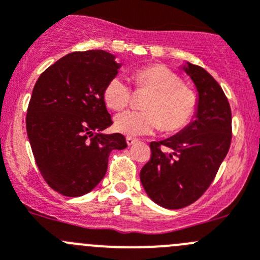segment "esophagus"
Returning <instances> with one entry per match:
<instances>
[{
	"label": "esophagus",
	"instance_id": "34e87169",
	"mask_svg": "<svg viewBox=\"0 0 260 260\" xmlns=\"http://www.w3.org/2000/svg\"><path fill=\"white\" fill-rule=\"evenodd\" d=\"M137 142L138 140L135 139V138H130V137L126 138V143H127V145H133V144H135Z\"/></svg>",
	"mask_w": 260,
	"mask_h": 260
}]
</instances>
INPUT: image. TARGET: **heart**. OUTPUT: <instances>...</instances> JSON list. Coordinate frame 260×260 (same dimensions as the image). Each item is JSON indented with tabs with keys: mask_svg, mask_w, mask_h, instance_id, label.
Wrapping results in <instances>:
<instances>
[{
	"mask_svg": "<svg viewBox=\"0 0 260 260\" xmlns=\"http://www.w3.org/2000/svg\"><path fill=\"white\" fill-rule=\"evenodd\" d=\"M138 89L150 91L144 111H125L115 116L116 132L127 137H140L157 132L166 133L184 128L198 110L195 91L182 84L181 78L165 65H149L134 75ZM108 108L120 111L132 101V88L121 76H113L103 90Z\"/></svg>",
	"mask_w": 260,
	"mask_h": 260,
	"instance_id": "heart-1",
	"label": "heart"
}]
</instances>
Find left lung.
Masks as SVG:
<instances>
[{
	"label": "left lung",
	"mask_w": 260,
	"mask_h": 260,
	"mask_svg": "<svg viewBox=\"0 0 260 260\" xmlns=\"http://www.w3.org/2000/svg\"><path fill=\"white\" fill-rule=\"evenodd\" d=\"M182 70L198 90L194 120L181 132L150 143L152 155L140 171L148 197L158 206L180 209L199 199L216 177L231 144V108L213 76L186 62Z\"/></svg>",
	"instance_id": "obj_1"
}]
</instances>
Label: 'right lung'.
Here are the masks:
<instances>
[{"label": "right lung", "instance_id": "1", "mask_svg": "<svg viewBox=\"0 0 260 260\" xmlns=\"http://www.w3.org/2000/svg\"><path fill=\"white\" fill-rule=\"evenodd\" d=\"M121 63L102 49L73 52L41 74L26 113V133L39 172L65 197H81L105 177L113 149L127 147L112 125L103 90Z\"/></svg>", "mask_w": 260, "mask_h": 260}]
</instances>
